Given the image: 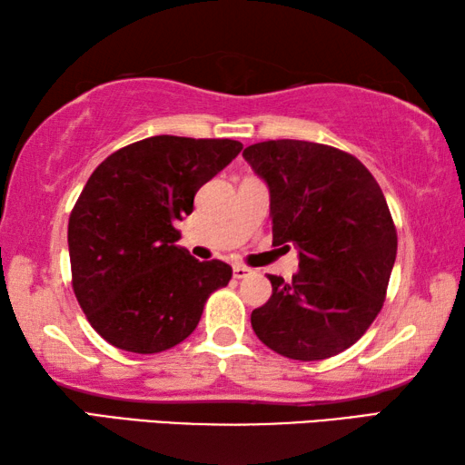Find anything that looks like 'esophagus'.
I'll return each instance as SVG.
<instances>
[{
  "instance_id": "obj_1",
  "label": "esophagus",
  "mask_w": 465,
  "mask_h": 465,
  "mask_svg": "<svg viewBox=\"0 0 465 465\" xmlns=\"http://www.w3.org/2000/svg\"><path fill=\"white\" fill-rule=\"evenodd\" d=\"M232 273H234V278H247L249 276V273H251V270L247 268V265H241V263H237V265H234V268H232Z\"/></svg>"
}]
</instances>
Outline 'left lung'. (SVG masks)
Here are the masks:
<instances>
[{
    "label": "left lung",
    "mask_w": 465,
    "mask_h": 465,
    "mask_svg": "<svg viewBox=\"0 0 465 465\" xmlns=\"http://www.w3.org/2000/svg\"><path fill=\"white\" fill-rule=\"evenodd\" d=\"M270 187L273 245L299 247L291 282L251 313L255 336L292 361H323L362 338L383 307L398 253L385 195L359 158L302 140L242 152Z\"/></svg>",
    "instance_id": "1"
}]
</instances>
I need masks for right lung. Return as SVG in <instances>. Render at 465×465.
<instances>
[{
	"label": "right lung",
	"mask_w": 465,
	"mask_h": 465,
	"mask_svg": "<svg viewBox=\"0 0 465 465\" xmlns=\"http://www.w3.org/2000/svg\"><path fill=\"white\" fill-rule=\"evenodd\" d=\"M241 150L237 140L154 135L113 152L90 174L67 224L72 286L111 346L156 354L181 344L208 296L231 282L228 263L197 262L174 245V223Z\"/></svg>",
	"instance_id": "obj_1"
}]
</instances>
